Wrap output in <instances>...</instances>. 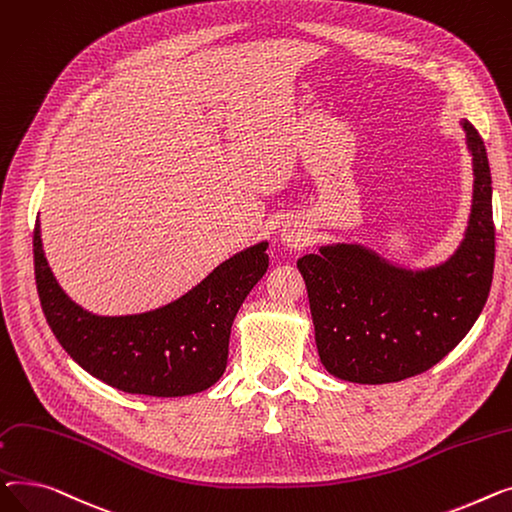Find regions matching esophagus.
<instances>
[{"label":"esophagus","mask_w":512,"mask_h":512,"mask_svg":"<svg viewBox=\"0 0 512 512\" xmlns=\"http://www.w3.org/2000/svg\"><path fill=\"white\" fill-rule=\"evenodd\" d=\"M281 237H283V244L287 248H302L306 244V233L299 229V227H295V225H287L283 229Z\"/></svg>","instance_id":"obj_1"}]
</instances>
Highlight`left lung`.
Wrapping results in <instances>:
<instances>
[{
    "mask_svg": "<svg viewBox=\"0 0 512 512\" xmlns=\"http://www.w3.org/2000/svg\"><path fill=\"white\" fill-rule=\"evenodd\" d=\"M473 157V204L463 244L430 270L386 264L362 246H324L297 260L322 366L359 384L424 374L482 314L494 277L492 175L479 132L463 122Z\"/></svg>",
    "mask_w": 512,
    "mask_h": 512,
    "instance_id": "obj_1",
    "label": "left lung"
}]
</instances>
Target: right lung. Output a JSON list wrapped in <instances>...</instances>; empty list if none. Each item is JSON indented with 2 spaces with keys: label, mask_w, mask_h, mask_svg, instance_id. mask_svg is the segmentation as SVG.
<instances>
[{
  "label": "right lung",
  "mask_w": 512,
  "mask_h": 512,
  "mask_svg": "<svg viewBox=\"0 0 512 512\" xmlns=\"http://www.w3.org/2000/svg\"><path fill=\"white\" fill-rule=\"evenodd\" d=\"M266 246L256 244L225 260L165 308L136 316H95L57 285L37 221L33 252L41 308L59 345L90 376L132 395H194L213 386L227 368L231 324L266 273Z\"/></svg>",
  "instance_id": "obj_1"
}]
</instances>
